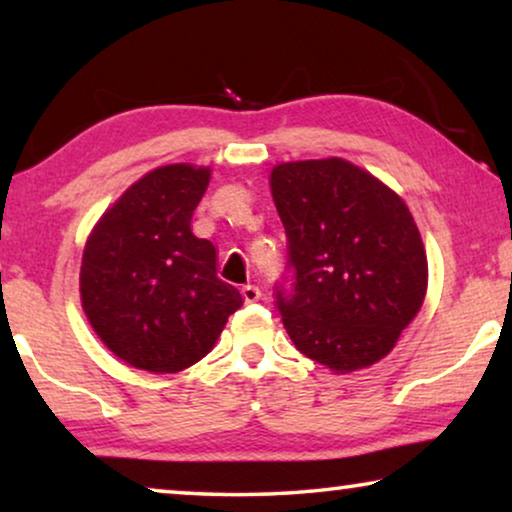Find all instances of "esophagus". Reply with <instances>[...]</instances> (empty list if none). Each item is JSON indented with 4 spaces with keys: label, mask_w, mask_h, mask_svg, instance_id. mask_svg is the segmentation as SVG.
I'll return each mask as SVG.
<instances>
[{
    "label": "esophagus",
    "mask_w": 512,
    "mask_h": 512,
    "mask_svg": "<svg viewBox=\"0 0 512 512\" xmlns=\"http://www.w3.org/2000/svg\"><path fill=\"white\" fill-rule=\"evenodd\" d=\"M242 298H244V303H256V300H261V289L254 284L242 286Z\"/></svg>",
    "instance_id": "1"
}]
</instances>
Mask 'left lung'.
<instances>
[{"mask_svg": "<svg viewBox=\"0 0 512 512\" xmlns=\"http://www.w3.org/2000/svg\"><path fill=\"white\" fill-rule=\"evenodd\" d=\"M270 191L289 240L286 333L307 359L352 373L384 359L429 284L422 235L401 195L342 158L275 165Z\"/></svg>", "mask_w": 512, "mask_h": 512, "instance_id": "8db88e82", "label": "left lung"}]
</instances>
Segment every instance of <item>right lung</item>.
Wrapping results in <instances>:
<instances>
[{
  "instance_id": "1",
  "label": "right lung",
  "mask_w": 512,
  "mask_h": 512,
  "mask_svg": "<svg viewBox=\"0 0 512 512\" xmlns=\"http://www.w3.org/2000/svg\"><path fill=\"white\" fill-rule=\"evenodd\" d=\"M212 170L163 165L135 181L90 230L81 305L104 345L132 368L179 373L212 352L235 286L216 275V249L191 219Z\"/></svg>"
}]
</instances>
